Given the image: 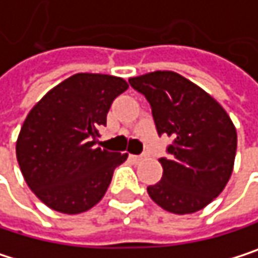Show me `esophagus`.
<instances>
[{
  "mask_svg": "<svg viewBox=\"0 0 258 258\" xmlns=\"http://www.w3.org/2000/svg\"><path fill=\"white\" fill-rule=\"evenodd\" d=\"M131 159L135 161V163H141V161L144 159V156L143 155H131Z\"/></svg>",
  "mask_w": 258,
  "mask_h": 258,
  "instance_id": "1",
  "label": "esophagus"
}]
</instances>
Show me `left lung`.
Returning <instances> with one entry per match:
<instances>
[{"label":"left lung","instance_id":"8db88e82","mask_svg":"<svg viewBox=\"0 0 258 258\" xmlns=\"http://www.w3.org/2000/svg\"><path fill=\"white\" fill-rule=\"evenodd\" d=\"M152 108L158 135H169V158H159L163 178L147 187L153 202L175 214L202 210L227 185L237 134L225 109L202 88L173 71L129 79Z\"/></svg>","mask_w":258,"mask_h":258}]
</instances>
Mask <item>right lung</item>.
<instances>
[{
  "label": "right lung",
  "mask_w": 258,
  "mask_h": 258,
  "mask_svg": "<svg viewBox=\"0 0 258 258\" xmlns=\"http://www.w3.org/2000/svg\"><path fill=\"white\" fill-rule=\"evenodd\" d=\"M126 80L79 73L33 106L16 141L22 176L47 207L63 214L88 211L106 193L127 153L95 147L112 102Z\"/></svg>",
  "instance_id": "add662e5"
}]
</instances>
